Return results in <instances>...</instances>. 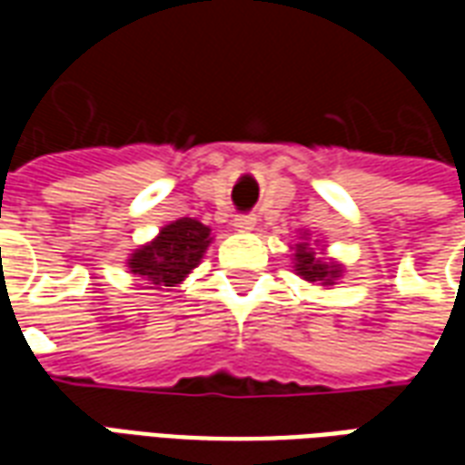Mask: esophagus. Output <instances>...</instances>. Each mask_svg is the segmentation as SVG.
<instances>
[{"label":"esophagus","instance_id":"obj_1","mask_svg":"<svg viewBox=\"0 0 465 465\" xmlns=\"http://www.w3.org/2000/svg\"><path fill=\"white\" fill-rule=\"evenodd\" d=\"M233 226H236L239 232H252L253 226H256V216H253V213H239V216L233 219Z\"/></svg>","mask_w":465,"mask_h":465}]
</instances>
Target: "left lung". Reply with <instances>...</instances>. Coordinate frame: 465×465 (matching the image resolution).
I'll use <instances>...</instances> for the list:
<instances>
[{
    "instance_id": "left-lung-1",
    "label": "left lung",
    "mask_w": 465,
    "mask_h": 465,
    "mask_svg": "<svg viewBox=\"0 0 465 465\" xmlns=\"http://www.w3.org/2000/svg\"><path fill=\"white\" fill-rule=\"evenodd\" d=\"M296 272L302 273L306 282L333 283V279L339 276V266L319 262V259H316V253L309 249V243L303 242L296 246Z\"/></svg>"
}]
</instances>
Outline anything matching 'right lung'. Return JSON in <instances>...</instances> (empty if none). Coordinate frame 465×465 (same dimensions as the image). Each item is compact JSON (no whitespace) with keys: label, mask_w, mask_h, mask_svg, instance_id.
Returning a JSON list of instances; mask_svg holds the SVG:
<instances>
[{"label":"right lung","mask_w":465,"mask_h":465,"mask_svg":"<svg viewBox=\"0 0 465 465\" xmlns=\"http://www.w3.org/2000/svg\"><path fill=\"white\" fill-rule=\"evenodd\" d=\"M209 242V226L196 219H179L163 226L152 243L136 249L129 259V269L136 276H143L152 289L176 286L202 262Z\"/></svg>","instance_id":"obj_1"}]
</instances>
